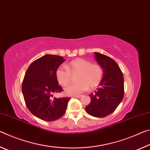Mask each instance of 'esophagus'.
Listing matches in <instances>:
<instances>
[{"instance_id":"esophagus-1","label":"esophagus","mask_w":150,"mask_h":150,"mask_svg":"<svg viewBox=\"0 0 150 150\" xmlns=\"http://www.w3.org/2000/svg\"><path fill=\"white\" fill-rule=\"evenodd\" d=\"M82 96V95H76V96H74V98H80Z\"/></svg>"}]
</instances>
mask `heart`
Wrapping results in <instances>:
<instances>
[{"label": "heart", "instance_id": "b5f03b06", "mask_svg": "<svg viewBox=\"0 0 150 150\" xmlns=\"http://www.w3.org/2000/svg\"><path fill=\"white\" fill-rule=\"evenodd\" d=\"M64 66H59L56 70V78L59 84L65 86L71 80V74H78L76 77L77 82L66 86L64 91L68 95H78L98 86L102 78L101 66L92 64L89 60L78 58Z\"/></svg>", "mask_w": 150, "mask_h": 150}]
</instances>
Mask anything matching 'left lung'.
<instances>
[{"instance_id": "8db88e82", "label": "left lung", "mask_w": 150, "mask_h": 150, "mask_svg": "<svg viewBox=\"0 0 150 150\" xmlns=\"http://www.w3.org/2000/svg\"><path fill=\"white\" fill-rule=\"evenodd\" d=\"M94 54L103 70V77L96 91L89 94L91 102L85 109L92 116L104 117L112 114L123 100L124 76L112 58L99 52H94Z\"/></svg>"}]
</instances>
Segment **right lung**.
Segmentation results:
<instances>
[{
    "label": "right lung",
    "instance_id": "obj_1",
    "mask_svg": "<svg viewBox=\"0 0 150 150\" xmlns=\"http://www.w3.org/2000/svg\"><path fill=\"white\" fill-rule=\"evenodd\" d=\"M65 60L62 56L46 54L34 61L26 70L22 92L28 109L39 119L52 122L64 114L70 98H53V94L63 90L56 70Z\"/></svg>",
    "mask_w": 150,
    "mask_h": 150
}]
</instances>
